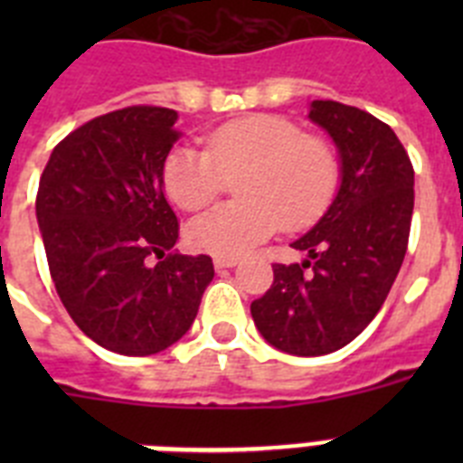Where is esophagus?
I'll return each instance as SVG.
<instances>
[{
    "label": "esophagus",
    "mask_w": 463,
    "mask_h": 463,
    "mask_svg": "<svg viewBox=\"0 0 463 463\" xmlns=\"http://www.w3.org/2000/svg\"><path fill=\"white\" fill-rule=\"evenodd\" d=\"M215 269H229V267H236L239 264V257H215L213 260Z\"/></svg>",
    "instance_id": "obj_1"
}]
</instances>
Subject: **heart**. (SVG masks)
<instances>
[{"label":"heart","mask_w":463,"mask_h":463,"mask_svg":"<svg viewBox=\"0 0 463 463\" xmlns=\"http://www.w3.org/2000/svg\"><path fill=\"white\" fill-rule=\"evenodd\" d=\"M243 202L202 213L187 227L196 250L239 257L285 229H304L320 220L341 183L336 148L297 122L255 113L215 127L203 150L174 148L162 165V185L181 211L194 213L236 178Z\"/></svg>","instance_id":"heart-1"}]
</instances>
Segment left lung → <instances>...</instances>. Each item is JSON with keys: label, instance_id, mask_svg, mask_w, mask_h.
<instances>
[{"label": "left lung", "instance_id": "8db88e82", "mask_svg": "<svg viewBox=\"0 0 463 463\" xmlns=\"http://www.w3.org/2000/svg\"><path fill=\"white\" fill-rule=\"evenodd\" d=\"M310 120L341 153L336 199L292 248L301 264H273V285L250 304L257 329L298 357L341 350L362 334L390 294L411 236L415 171L390 125L357 106L313 101Z\"/></svg>", "mask_w": 463, "mask_h": 463}]
</instances>
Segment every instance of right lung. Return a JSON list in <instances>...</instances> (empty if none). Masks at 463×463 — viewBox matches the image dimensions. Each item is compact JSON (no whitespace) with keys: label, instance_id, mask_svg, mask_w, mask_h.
<instances>
[{"label":"right lung","instance_id":"right-lung-1","mask_svg":"<svg viewBox=\"0 0 463 463\" xmlns=\"http://www.w3.org/2000/svg\"><path fill=\"white\" fill-rule=\"evenodd\" d=\"M178 113L138 104L76 127L36 192L48 269L71 320L97 345L146 357L185 336L213 280L208 255L175 250L162 165Z\"/></svg>","mask_w":463,"mask_h":463}]
</instances>
